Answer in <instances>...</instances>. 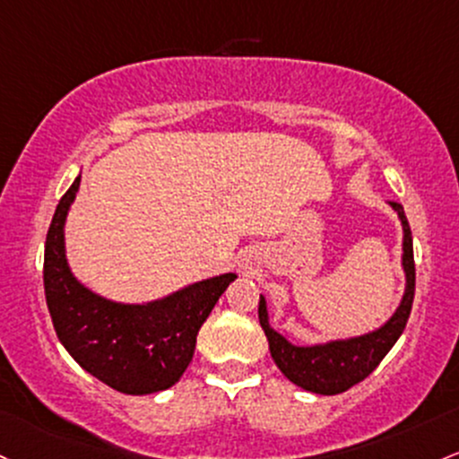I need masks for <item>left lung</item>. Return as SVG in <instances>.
Returning <instances> with one entry per match:
<instances>
[{"mask_svg": "<svg viewBox=\"0 0 459 459\" xmlns=\"http://www.w3.org/2000/svg\"><path fill=\"white\" fill-rule=\"evenodd\" d=\"M390 204L399 213L403 233H405V238H403V268H405L407 287L396 314L379 331L352 337V340L331 342L325 346H294L268 325L265 300L264 296L259 299V322L265 337H268L272 359L291 384L303 387V390L316 392V394L346 392L349 387L364 381L381 364V359L396 344L403 329H405L416 290L414 244H411V230L403 206L399 203Z\"/></svg>", "mask_w": 459, "mask_h": 459, "instance_id": "left-lung-1", "label": "left lung"}]
</instances>
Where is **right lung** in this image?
I'll use <instances>...</instances> for the list:
<instances>
[{"mask_svg": "<svg viewBox=\"0 0 459 459\" xmlns=\"http://www.w3.org/2000/svg\"><path fill=\"white\" fill-rule=\"evenodd\" d=\"M80 187L65 191L45 239L43 285L60 344L95 379L124 394L172 387L194 357L195 337L235 274H221L150 305H117L82 287L65 259L63 226Z\"/></svg>", "mask_w": 459, "mask_h": 459, "instance_id": "add662e5", "label": "right lung"}]
</instances>
